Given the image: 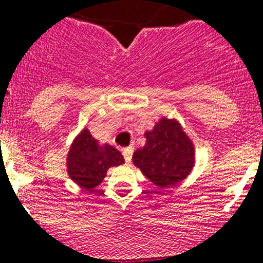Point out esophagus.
Listing matches in <instances>:
<instances>
[{
  "instance_id": "obj_1",
  "label": "esophagus",
  "mask_w": 263,
  "mask_h": 263,
  "mask_svg": "<svg viewBox=\"0 0 263 263\" xmlns=\"http://www.w3.org/2000/svg\"><path fill=\"white\" fill-rule=\"evenodd\" d=\"M133 153L134 150L132 147H127L122 150V155H124L125 162H126V163H130V160H132V158H133Z\"/></svg>"
}]
</instances>
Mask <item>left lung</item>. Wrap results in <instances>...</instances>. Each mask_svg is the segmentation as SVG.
<instances>
[{"instance_id": "1", "label": "left lung", "mask_w": 263, "mask_h": 263, "mask_svg": "<svg viewBox=\"0 0 263 263\" xmlns=\"http://www.w3.org/2000/svg\"><path fill=\"white\" fill-rule=\"evenodd\" d=\"M146 145L133 155V162L158 187L183 180L195 162L192 143L176 121L163 118L152 132H146Z\"/></svg>"}]
</instances>
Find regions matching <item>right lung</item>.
<instances>
[{
    "label": "right lung",
    "instance_id": "1",
    "mask_svg": "<svg viewBox=\"0 0 263 263\" xmlns=\"http://www.w3.org/2000/svg\"><path fill=\"white\" fill-rule=\"evenodd\" d=\"M124 163V157L113 146H100L88 130L76 138L68 154L69 178L81 187L92 190L105 178L109 167Z\"/></svg>",
    "mask_w": 263,
    "mask_h": 263
}]
</instances>
